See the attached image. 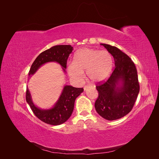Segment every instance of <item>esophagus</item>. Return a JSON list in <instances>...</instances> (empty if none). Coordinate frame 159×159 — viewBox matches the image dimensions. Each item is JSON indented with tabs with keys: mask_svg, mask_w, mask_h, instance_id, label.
Instances as JSON below:
<instances>
[{
	"mask_svg": "<svg viewBox=\"0 0 159 159\" xmlns=\"http://www.w3.org/2000/svg\"><path fill=\"white\" fill-rule=\"evenodd\" d=\"M88 88H89V85H85V86H84V91H86Z\"/></svg>",
	"mask_w": 159,
	"mask_h": 159,
	"instance_id": "1",
	"label": "esophagus"
}]
</instances>
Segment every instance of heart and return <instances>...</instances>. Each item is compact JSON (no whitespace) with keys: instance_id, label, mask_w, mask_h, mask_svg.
Instances as JSON below:
<instances>
[{"instance_id":"heart-1","label":"heart","mask_w":159,"mask_h":159,"mask_svg":"<svg viewBox=\"0 0 159 159\" xmlns=\"http://www.w3.org/2000/svg\"><path fill=\"white\" fill-rule=\"evenodd\" d=\"M112 66L113 57L108 51L85 48L75 52L73 63L68 70L70 76L76 80H80L86 71L90 81L99 83L108 78Z\"/></svg>"}]
</instances>
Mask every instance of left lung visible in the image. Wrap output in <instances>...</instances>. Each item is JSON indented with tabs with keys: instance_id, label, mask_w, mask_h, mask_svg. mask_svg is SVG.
Segmentation results:
<instances>
[{
	"instance_id": "left-lung-1",
	"label": "left lung",
	"mask_w": 159,
	"mask_h": 159,
	"mask_svg": "<svg viewBox=\"0 0 159 159\" xmlns=\"http://www.w3.org/2000/svg\"><path fill=\"white\" fill-rule=\"evenodd\" d=\"M101 45L113 56L115 69L107 81L96 86L99 96L95 108L100 116L113 121L125 116L133 109L139 93L137 71L131 59L117 48Z\"/></svg>"
}]
</instances>
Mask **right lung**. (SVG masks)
<instances>
[{"label": "right lung", "instance_id": "add662e5", "mask_svg": "<svg viewBox=\"0 0 159 159\" xmlns=\"http://www.w3.org/2000/svg\"><path fill=\"white\" fill-rule=\"evenodd\" d=\"M72 50L73 47L70 45H57L42 52L31 66L28 74L29 78L35 74L41 66L48 62L59 64L66 73L67 60ZM83 91V88L64 85L60 97L54 106L50 109H41L34 103L31 93L27 87L26 100L33 113L42 121L52 125H59L65 123L70 117L74 110L75 100Z\"/></svg>", "mask_w": 159, "mask_h": 159}]
</instances>
